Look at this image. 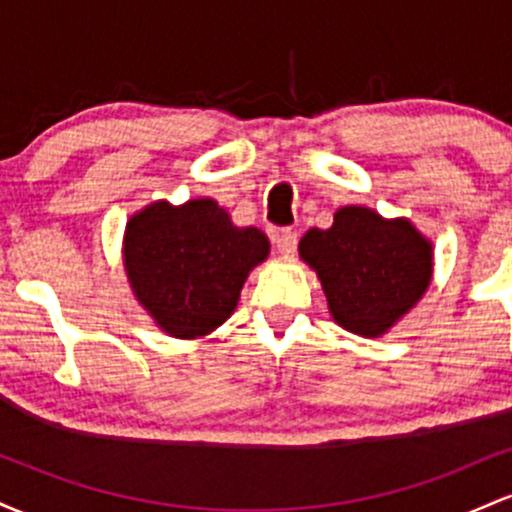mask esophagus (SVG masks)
<instances>
[{
    "label": "esophagus",
    "mask_w": 512,
    "mask_h": 512,
    "mask_svg": "<svg viewBox=\"0 0 512 512\" xmlns=\"http://www.w3.org/2000/svg\"><path fill=\"white\" fill-rule=\"evenodd\" d=\"M274 243L281 255H293L298 248V233L291 231V228H281V231L274 236Z\"/></svg>",
    "instance_id": "1"
}]
</instances>
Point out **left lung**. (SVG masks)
Here are the masks:
<instances>
[{
	"label": "left lung",
	"mask_w": 512,
	"mask_h": 512,
	"mask_svg": "<svg viewBox=\"0 0 512 512\" xmlns=\"http://www.w3.org/2000/svg\"><path fill=\"white\" fill-rule=\"evenodd\" d=\"M298 252L317 272L334 322L361 337L385 334L431 284V240L368 207H342L332 228L305 233Z\"/></svg>",
	"instance_id": "left-lung-1"
}]
</instances>
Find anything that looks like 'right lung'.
Instances as JSON below:
<instances>
[{"label": "right lung", "mask_w": 512, "mask_h": 512, "mask_svg": "<svg viewBox=\"0 0 512 512\" xmlns=\"http://www.w3.org/2000/svg\"><path fill=\"white\" fill-rule=\"evenodd\" d=\"M260 228H238L214 199L154 202L127 221L125 269L137 301L170 337L214 332L236 310L250 269L267 260Z\"/></svg>", "instance_id": "1"}]
</instances>
